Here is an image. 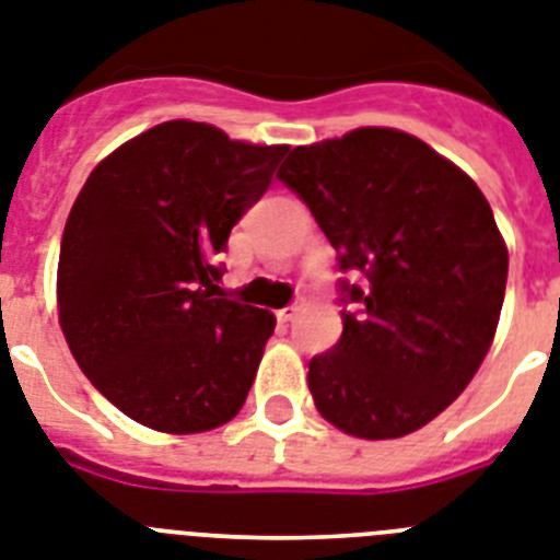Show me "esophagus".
Wrapping results in <instances>:
<instances>
[{
  "mask_svg": "<svg viewBox=\"0 0 560 560\" xmlns=\"http://www.w3.org/2000/svg\"><path fill=\"white\" fill-rule=\"evenodd\" d=\"M299 304H288V307H281L279 313H276V316H279V322H293L295 316H299Z\"/></svg>",
  "mask_w": 560,
  "mask_h": 560,
  "instance_id": "esophagus-1",
  "label": "esophagus"
}]
</instances>
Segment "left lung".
<instances>
[{"label":"left lung","mask_w":560,"mask_h":560,"mask_svg":"<svg viewBox=\"0 0 560 560\" xmlns=\"http://www.w3.org/2000/svg\"><path fill=\"white\" fill-rule=\"evenodd\" d=\"M279 182L338 253L345 332L310 359L318 412L355 439H401L444 412L495 336L506 244L490 201L430 144L393 128L293 148Z\"/></svg>","instance_id":"8db88e82"}]
</instances>
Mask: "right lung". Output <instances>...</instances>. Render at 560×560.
<instances>
[{"label": "right lung", "instance_id": "1", "mask_svg": "<svg viewBox=\"0 0 560 560\" xmlns=\"http://www.w3.org/2000/svg\"><path fill=\"white\" fill-rule=\"evenodd\" d=\"M288 153L164 121L88 176L59 250V324L93 387L139 424L205 432L242 410L276 318L222 293L233 224Z\"/></svg>", "mask_w": 560, "mask_h": 560}]
</instances>
